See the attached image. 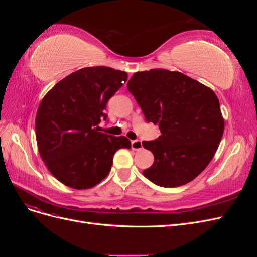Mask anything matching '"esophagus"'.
Segmentation results:
<instances>
[{"instance_id": "esophagus-1", "label": "esophagus", "mask_w": 257, "mask_h": 257, "mask_svg": "<svg viewBox=\"0 0 257 257\" xmlns=\"http://www.w3.org/2000/svg\"><path fill=\"white\" fill-rule=\"evenodd\" d=\"M131 147H132V149L133 150H135V151H139L143 148V143L141 142V141H132L131 142Z\"/></svg>"}]
</instances>
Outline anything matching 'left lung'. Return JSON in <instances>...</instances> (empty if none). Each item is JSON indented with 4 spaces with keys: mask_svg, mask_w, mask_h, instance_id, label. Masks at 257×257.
<instances>
[{
    "mask_svg": "<svg viewBox=\"0 0 257 257\" xmlns=\"http://www.w3.org/2000/svg\"><path fill=\"white\" fill-rule=\"evenodd\" d=\"M127 90L147 122L161 130L155 141L143 142L154 155L144 176L163 188L191 182L208 166L223 136L224 119L215 93L180 72L163 68L135 73Z\"/></svg>",
    "mask_w": 257,
    "mask_h": 257,
    "instance_id": "left-lung-1",
    "label": "left lung"
}]
</instances>
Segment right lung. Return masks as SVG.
Here are the masks:
<instances>
[{
    "mask_svg": "<svg viewBox=\"0 0 257 257\" xmlns=\"http://www.w3.org/2000/svg\"><path fill=\"white\" fill-rule=\"evenodd\" d=\"M127 80L126 72L84 67L59 81L37 109L38 151L49 172L76 190L90 189L109 174L114 153L131 148L125 136L102 133L108 99Z\"/></svg>",
    "mask_w": 257,
    "mask_h": 257,
    "instance_id": "1",
    "label": "right lung"
}]
</instances>
